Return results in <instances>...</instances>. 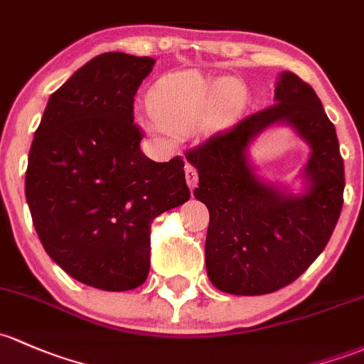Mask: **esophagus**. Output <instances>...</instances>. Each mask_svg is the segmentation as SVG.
Returning <instances> with one entry per match:
<instances>
[{"label":"esophagus","mask_w":364,"mask_h":364,"mask_svg":"<svg viewBox=\"0 0 364 364\" xmlns=\"http://www.w3.org/2000/svg\"><path fill=\"white\" fill-rule=\"evenodd\" d=\"M185 178H186V185H188V188L193 190L198 183V174H197V169H195L193 166H190V164H186L185 167Z\"/></svg>","instance_id":"obj_1"}]
</instances>
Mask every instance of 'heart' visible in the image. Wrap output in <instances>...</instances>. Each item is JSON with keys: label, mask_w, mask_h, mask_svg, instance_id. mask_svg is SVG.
<instances>
[{"label": "heart", "mask_w": 364, "mask_h": 364, "mask_svg": "<svg viewBox=\"0 0 364 364\" xmlns=\"http://www.w3.org/2000/svg\"><path fill=\"white\" fill-rule=\"evenodd\" d=\"M148 105L153 117L141 118V127L151 136L176 141L197 127L218 132L233 124L242 112L244 85L233 78L178 71L151 87Z\"/></svg>", "instance_id": "1"}]
</instances>
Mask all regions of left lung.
<instances>
[{"mask_svg": "<svg viewBox=\"0 0 364 364\" xmlns=\"http://www.w3.org/2000/svg\"><path fill=\"white\" fill-rule=\"evenodd\" d=\"M274 124H289L311 148L301 194L262 180L249 160L252 141ZM186 160L198 172L195 198L209 209L205 269L220 291H277L326 247L343 204V160L335 125L294 73L279 75L274 105L190 150Z\"/></svg>", "mask_w": 364, "mask_h": 364, "instance_id": "8db88e82", "label": "left lung"}]
</instances>
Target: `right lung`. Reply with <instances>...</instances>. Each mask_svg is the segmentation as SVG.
I'll use <instances>...</instances> for the list:
<instances>
[{
  "label": "right lung",
  "mask_w": 364,
  "mask_h": 364,
  "mask_svg": "<svg viewBox=\"0 0 364 364\" xmlns=\"http://www.w3.org/2000/svg\"><path fill=\"white\" fill-rule=\"evenodd\" d=\"M155 59L94 57L50 95L34 132L26 198L45 251L73 279L127 291L150 272V225L185 204V162L141 151L134 95Z\"/></svg>",
  "instance_id": "add662e5"
}]
</instances>
